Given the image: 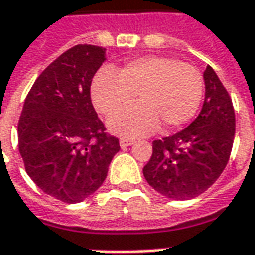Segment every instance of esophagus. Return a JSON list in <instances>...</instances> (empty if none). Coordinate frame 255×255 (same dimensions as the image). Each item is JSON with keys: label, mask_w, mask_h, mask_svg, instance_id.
Returning <instances> with one entry per match:
<instances>
[{"label": "esophagus", "mask_w": 255, "mask_h": 255, "mask_svg": "<svg viewBox=\"0 0 255 255\" xmlns=\"http://www.w3.org/2000/svg\"><path fill=\"white\" fill-rule=\"evenodd\" d=\"M134 143V139L132 138H121L120 139V146L121 148H126V146H129Z\"/></svg>", "instance_id": "1"}]
</instances>
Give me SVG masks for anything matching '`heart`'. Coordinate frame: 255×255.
I'll return each instance as SVG.
<instances>
[{
  "label": "heart",
  "instance_id": "heart-1",
  "mask_svg": "<svg viewBox=\"0 0 255 255\" xmlns=\"http://www.w3.org/2000/svg\"><path fill=\"white\" fill-rule=\"evenodd\" d=\"M204 77L200 69L170 57H142L121 68L102 69L93 78L91 99L103 116H112L132 103L139 105L116 114L110 129L120 135L152 132L183 127L200 109L204 96Z\"/></svg>",
  "mask_w": 255,
  "mask_h": 255
}]
</instances>
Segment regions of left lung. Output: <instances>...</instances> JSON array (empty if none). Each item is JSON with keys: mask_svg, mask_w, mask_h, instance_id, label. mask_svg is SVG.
<instances>
[{"mask_svg": "<svg viewBox=\"0 0 255 255\" xmlns=\"http://www.w3.org/2000/svg\"><path fill=\"white\" fill-rule=\"evenodd\" d=\"M205 100L183 131L152 143L143 167L148 184L171 200L195 198L214 184L229 162L235 139V109L226 88L208 65Z\"/></svg>", "mask_w": 255, "mask_h": 255, "instance_id": "1", "label": "left lung"}]
</instances>
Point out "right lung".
<instances>
[{
    "mask_svg": "<svg viewBox=\"0 0 255 255\" xmlns=\"http://www.w3.org/2000/svg\"><path fill=\"white\" fill-rule=\"evenodd\" d=\"M105 48L78 44L34 81L18 123L19 153L43 193L67 204L88 198L103 184L120 150L91 100V84Z\"/></svg>",
    "mask_w": 255,
    "mask_h": 255,
    "instance_id": "add662e5",
    "label": "right lung"
}]
</instances>
